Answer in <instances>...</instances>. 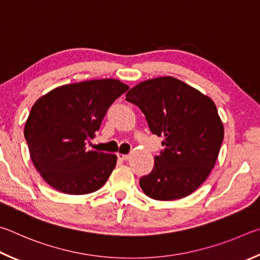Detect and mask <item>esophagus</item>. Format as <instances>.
Here are the masks:
<instances>
[{"mask_svg":"<svg viewBox=\"0 0 260 260\" xmlns=\"http://www.w3.org/2000/svg\"><path fill=\"white\" fill-rule=\"evenodd\" d=\"M117 157L118 158H121V160H124V161H126V160H129V155H127V154H121V153H118L117 154Z\"/></svg>","mask_w":260,"mask_h":260,"instance_id":"34e87169","label":"esophagus"}]
</instances>
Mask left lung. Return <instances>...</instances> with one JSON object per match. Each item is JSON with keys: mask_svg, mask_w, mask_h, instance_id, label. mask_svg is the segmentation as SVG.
Here are the masks:
<instances>
[{"mask_svg": "<svg viewBox=\"0 0 260 260\" xmlns=\"http://www.w3.org/2000/svg\"><path fill=\"white\" fill-rule=\"evenodd\" d=\"M125 100L142 109L154 135L165 137V151L139 180L143 192L158 201L192 194L210 175L224 139L215 103L172 76L140 82Z\"/></svg>", "mask_w": 260, "mask_h": 260, "instance_id": "1", "label": "left lung"}]
</instances>
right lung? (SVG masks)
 Returning <instances> with one entry per match:
<instances>
[{"mask_svg": "<svg viewBox=\"0 0 260 260\" xmlns=\"http://www.w3.org/2000/svg\"><path fill=\"white\" fill-rule=\"evenodd\" d=\"M129 89L115 79L65 84L36 100L24 135L30 158L42 178L59 192L83 195L106 183L115 154L88 151L109 106Z\"/></svg>", "mask_w": 260, "mask_h": 260, "instance_id": "1", "label": "right lung"}]
</instances>
